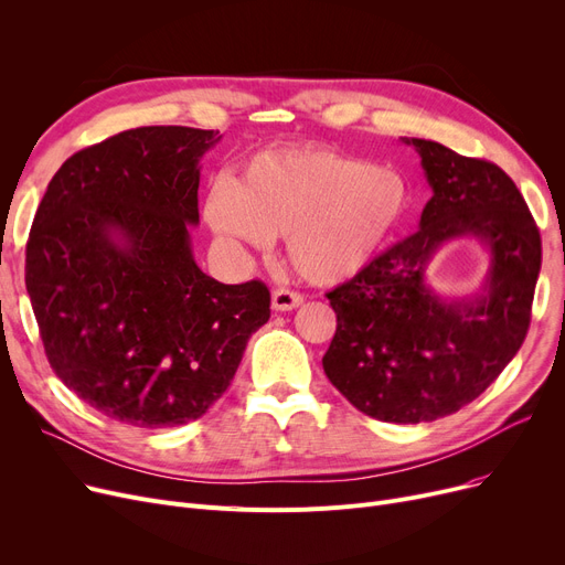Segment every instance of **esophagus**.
Returning a JSON list of instances; mask_svg holds the SVG:
<instances>
[{"label": "esophagus", "instance_id": "34e87169", "mask_svg": "<svg viewBox=\"0 0 565 565\" xmlns=\"http://www.w3.org/2000/svg\"><path fill=\"white\" fill-rule=\"evenodd\" d=\"M302 302H305V298L298 290L277 288L273 292V309L275 311H292V309H298Z\"/></svg>", "mask_w": 565, "mask_h": 565}]
</instances>
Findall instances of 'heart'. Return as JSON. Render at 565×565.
Segmentation results:
<instances>
[{
	"instance_id": "heart-1",
	"label": "heart",
	"mask_w": 565,
	"mask_h": 565,
	"mask_svg": "<svg viewBox=\"0 0 565 565\" xmlns=\"http://www.w3.org/2000/svg\"><path fill=\"white\" fill-rule=\"evenodd\" d=\"M407 201L403 178L328 146L267 148L205 196V220L228 241L286 256L307 281L339 284L375 258Z\"/></svg>"
}]
</instances>
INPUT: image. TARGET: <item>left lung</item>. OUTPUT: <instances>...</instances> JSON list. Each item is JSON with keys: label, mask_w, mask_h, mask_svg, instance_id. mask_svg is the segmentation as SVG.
<instances>
[{"label": "left lung", "mask_w": 565, "mask_h": 565, "mask_svg": "<svg viewBox=\"0 0 565 565\" xmlns=\"http://www.w3.org/2000/svg\"><path fill=\"white\" fill-rule=\"evenodd\" d=\"M403 141L422 156L433 196L419 231L328 292L337 334L322 369L369 417L422 424L479 398L518 354L541 273V233L497 164L428 139ZM467 234L491 249L487 290L447 303L425 286V265L444 242Z\"/></svg>", "instance_id": "left-lung-1"}]
</instances>
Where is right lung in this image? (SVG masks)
I'll list each match as a JSON object with an SVG mask.
<instances>
[{"label":"right lung","instance_id":"right-lung-1","mask_svg":"<svg viewBox=\"0 0 565 565\" xmlns=\"http://www.w3.org/2000/svg\"><path fill=\"white\" fill-rule=\"evenodd\" d=\"M215 130L146 126L54 173L26 241L24 284L47 362L84 403L135 428L199 419L270 318L258 279L199 270V160Z\"/></svg>","mask_w":565,"mask_h":565}]
</instances>
